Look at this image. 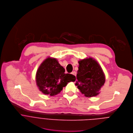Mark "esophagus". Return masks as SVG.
<instances>
[{"mask_svg": "<svg viewBox=\"0 0 133 133\" xmlns=\"http://www.w3.org/2000/svg\"><path fill=\"white\" fill-rule=\"evenodd\" d=\"M71 74H72V75H74L75 76H76V72H75V71H73V72H72L71 73Z\"/></svg>", "mask_w": 133, "mask_h": 133, "instance_id": "obj_1", "label": "esophagus"}]
</instances>
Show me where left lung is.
<instances>
[{
	"label": "left lung",
	"instance_id": "left-lung-1",
	"mask_svg": "<svg viewBox=\"0 0 133 133\" xmlns=\"http://www.w3.org/2000/svg\"><path fill=\"white\" fill-rule=\"evenodd\" d=\"M75 84L81 93L86 97L95 96L99 93L105 82V76L99 64L92 58L81 60Z\"/></svg>",
	"mask_w": 133,
	"mask_h": 133
}]
</instances>
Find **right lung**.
I'll list each match as a JSON object with an SVG mask.
<instances>
[{
  "label": "right lung",
  "instance_id": "add662e5",
  "mask_svg": "<svg viewBox=\"0 0 133 133\" xmlns=\"http://www.w3.org/2000/svg\"><path fill=\"white\" fill-rule=\"evenodd\" d=\"M64 72L65 69L56 59L46 58L36 73V83L40 91L50 96L59 93L68 83L75 81L74 75Z\"/></svg>",
  "mask_w": 133,
  "mask_h": 133
}]
</instances>
